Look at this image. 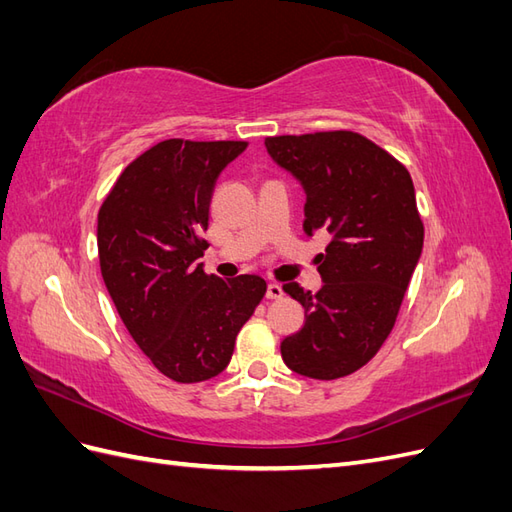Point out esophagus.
I'll list each match as a JSON object with an SVG mask.
<instances>
[{"instance_id":"esophagus-1","label":"esophagus","mask_w":512,"mask_h":512,"mask_svg":"<svg viewBox=\"0 0 512 512\" xmlns=\"http://www.w3.org/2000/svg\"><path fill=\"white\" fill-rule=\"evenodd\" d=\"M282 294H284V288H282V284L271 282V284L267 286V299H280Z\"/></svg>"}]
</instances>
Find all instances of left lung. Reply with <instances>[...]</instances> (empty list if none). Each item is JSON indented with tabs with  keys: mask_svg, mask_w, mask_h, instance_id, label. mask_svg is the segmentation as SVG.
I'll return each mask as SVG.
<instances>
[{
	"mask_svg": "<svg viewBox=\"0 0 512 512\" xmlns=\"http://www.w3.org/2000/svg\"><path fill=\"white\" fill-rule=\"evenodd\" d=\"M265 147L303 185V230L327 228L333 237L316 258L324 282L316 294L284 284L305 324L282 342V359L307 378H344L393 331L421 258L425 228L412 177L389 151L348 130L269 136Z\"/></svg>",
	"mask_w": 512,
	"mask_h": 512,
	"instance_id": "1",
	"label": "left lung"
}]
</instances>
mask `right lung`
Here are the masks:
<instances>
[{"label": "right lung", "instance_id": "add662e5", "mask_svg": "<svg viewBox=\"0 0 512 512\" xmlns=\"http://www.w3.org/2000/svg\"><path fill=\"white\" fill-rule=\"evenodd\" d=\"M245 147L168 138L126 166L98 213L106 290L138 348L175 382L222 374L267 292L260 275L222 280L196 262L215 179Z\"/></svg>", "mask_w": 512, "mask_h": 512}]
</instances>
